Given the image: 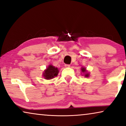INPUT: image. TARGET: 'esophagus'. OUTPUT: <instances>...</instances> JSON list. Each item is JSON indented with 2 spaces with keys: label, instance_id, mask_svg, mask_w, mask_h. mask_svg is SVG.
I'll use <instances>...</instances> for the list:
<instances>
[{
  "label": "esophagus",
  "instance_id": "1",
  "mask_svg": "<svg viewBox=\"0 0 126 126\" xmlns=\"http://www.w3.org/2000/svg\"><path fill=\"white\" fill-rule=\"evenodd\" d=\"M65 66L66 67H69L70 66V65H69V64H65Z\"/></svg>",
  "mask_w": 126,
  "mask_h": 126
}]
</instances>
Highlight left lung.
<instances>
[{"label":"left lung","instance_id":"8db88e82","mask_svg":"<svg viewBox=\"0 0 126 126\" xmlns=\"http://www.w3.org/2000/svg\"><path fill=\"white\" fill-rule=\"evenodd\" d=\"M81 70H82V72H83V73H84V72H86V69L85 68V67H82ZM89 74L86 73V74L85 75V77H89Z\"/></svg>","mask_w":126,"mask_h":126}]
</instances>
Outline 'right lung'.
Segmentation results:
<instances>
[{
  "label": "right lung",
  "mask_w": 126,
  "mask_h": 126,
  "mask_svg": "<svg viewBox=\"0 0 126 126\" xmlns=\"http://www.w3.org/2000/svg\"><path fill=\"white\" fill-rule=\"evenodd\" d=\"M59 73V69L52 65H49L43 73L44 78L47 79H50L57 76Z\"/></svg>",
  "instance_id": "obj_1"
}]
</instances>
